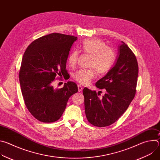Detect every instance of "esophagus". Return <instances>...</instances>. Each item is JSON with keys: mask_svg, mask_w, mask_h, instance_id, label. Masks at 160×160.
I'll return each mask as SVG.
<instances>
[{"mask_svg": "<svg viewBox=\"0 0 160 160\" xmlns=\"http://www.w3.org/2000/svg\"><path fill=\"white\" fill-rule=\"evenodd\" d=\"M82 89H83V88H82V86L78 85V92H81V91L82 90Z\"/></svg>", "mask_w": 160, "mask_h": 160, "instance_id": "esophagus-1", "label": "esophagus"}]
</instances>
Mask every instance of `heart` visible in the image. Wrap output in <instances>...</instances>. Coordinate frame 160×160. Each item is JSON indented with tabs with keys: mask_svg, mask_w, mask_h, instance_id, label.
<instances>
[{
	"mask_svg": "<svg viewBox=\"0 0 160 160\" xmlns=\"http://www.w3.org/2000/svg\"><path fill=\"white\" fill-rule=\"evenodd\" d=\"M80 49L92 58L90 66L94 68L88 70H80L75 73V80L82 85H87L90 82L91 80L96 76V70L101 75L106 73L115 62V52L112 49L106 46L104 41L100 39L92 38L84 40L81 45ZM78 57V52L76 51L70 54L68 59L70 66H74L76 64Z\"/></svg>",
	"mask_w": 160,
	"mask_h": 160,
	"instance_id": "obj_1",
	"label": "heart"
}]
</instances>
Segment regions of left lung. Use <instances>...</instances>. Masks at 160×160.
<instances>
[{"label":"left lung","mask_w":160,"mask_h":160,"mask_svg":"<svg viewBox=\"0 0 160 160\" xmlns=\"http://www.w3.org/2000/svg\"><path fill=\"white\" fill-rule=\"evenodd\" d=\"M139 67L136 57L123 42L118 45L117 58L107 74L96 83L106 94L102 98L96 91L84 88L85 112L89 123L102 127L115 123L135 97Z\"/></svg>","instance_id":"8db88e82"}]
</instances>
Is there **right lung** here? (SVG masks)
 <instances>
[{"instance_id": "obj_1", "label": "right lung", "mask_w": 160, "mask_h": 160, "mask_svg": "<svg viewBox=\"0 0 160 160\" xmlns=\"http://www.w3.org/2000/svg\"><path fill=\"white\" fill-rule=\"evenodd\" d=\"M77 37L53 33L34 40L22 59L19 73L25 105L38 120L51 123L58 120L69 98L78 92L77 84L69 81L61 88L52 82L66 72L67 59Z\"/></svg>"}]
</instances>
